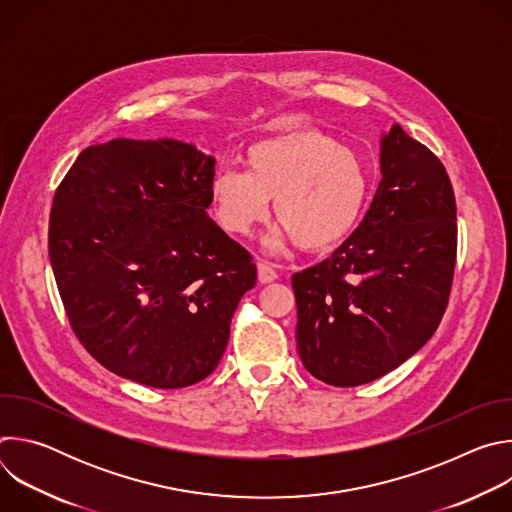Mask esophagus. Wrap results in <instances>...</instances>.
I'll return each mask as SVG.
<instances>
[{
  "label": "esophagus",
  "mask_w": 512,
  "mask_h": 512,
  "mask_svg": "<svg viewBox=\"0 0 512 512\" xmlns=\"http://www.w3.org/2000/svg\"><path fill=\"white\" fill-rule=\"evenodd\" d=\"M257 277H259V283H271L277 279V271L265 263V261H259L257 263Z\"/></svg>",
  "instance_id": "34e87169"
}]
</instances>
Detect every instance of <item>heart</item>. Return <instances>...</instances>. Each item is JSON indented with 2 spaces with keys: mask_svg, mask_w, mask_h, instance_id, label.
Here are the masks:
<instances>
[{
  "mask_svg": "<svg viewBox=\"0 0 512 512\" xmlns=\"http://www.w3.org/2000/svg\"><path fill=\"white\" fill-rule=\"evenodd\" d=\"M245 172L218 170L208 196L218 227L245 237L269 216L281 223L267 239L269 251L298 241L306 251H326L358 223L369 194L360 156L318 129H291L253 143Z\"/></svg>",
  "mask_w": 512,
  "mask_h": 512,
  "instance_id": "b5f03b06",
  "label": "heart"
}]
</instances>
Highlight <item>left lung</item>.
Masks as SVG:
<instances>
[{
	"label": "left lung",
	"instance_id": "1",
	"mask_svg": "<svg viewBox=\"0 0 512 512\" xmlns=\"http://www.w3.org/2000/svg\"><path fill=\"white\" fill-rule=\"evenodd\" d=\"M381 182L360 227L291 279L298 354L332 387L377 381L437 330L456 265V198L446 168L399 123L381 135Z\"/></svg>",
	"mask_w": 512,
	"mask_h": 512
}]
</instances>
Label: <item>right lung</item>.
<instances>
[{"instance_id": "obj_1", "label": "right lung", "mask_w": 512, "mask_h": 512, "mask_svg": "<svg viewBox=\"0 0 512 512\" xmlns=\"http://www.w3.org/2000/svg\"><path fill=\"white\" fill-rule=\"evenodd\" d=\"M214 158L178 139L91 145L60 182L48 253L81 344L154 389L206 379L255 287L251 255L208 216Z\"/></svg>"}]
</instances>
